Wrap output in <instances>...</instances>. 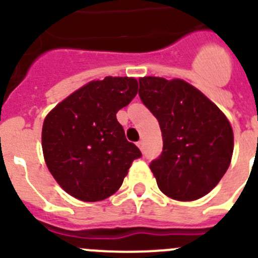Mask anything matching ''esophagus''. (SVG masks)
<instances>
[{"mask_svg": "<svg viewBox=\"0 0 258 258\" xmlns=\"http://www.w3.org/2000/svg\"><path fill=\"white\" fill-rule=\"evenodd\" d=\"M136 145H137V148L140 149V150H141V151H143V150H144V141H143V140H140V141H139V143H137V144H136Z\"/></svg>", "mask_w": 258, "mask_h": 258, "instance_id": "34e87169", "label": "esophagus"}]
</instances>
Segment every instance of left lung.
Returning a JSON list of instances; mask_svg holds the SVG:
<instances>
[{
    "label": "left lung",
    "instance_id": "1",
    "mask_svg": "<svg viewBox=\"0 0 258 258\" xmlns=\"http://www.w3.org/2000/svg\"><path fill=\"white\" fill-rule=\"evenodd\" d=\"M140 98L156 117L163 153L150 164L159 189L177 201L208 195L229 168L234 135L215 103L180 79H139Z\"/></svg>",
    "mask_w": 258,
    "mask_h": 258
}]
</instances>
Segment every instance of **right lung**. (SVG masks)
<instances>
[{
    "label": "right lung",
    "mask_w": 258,
    "mask_h": 258,
    "mask_svg": "<svg viewBox=\"0 0 258 258\" xmlns=\"http://www.w3.org/2000/svg\"><path fill=\"white\" fill-rule=\"evenodd\" d=\"M137 90L135 78L107 76L81 86L45 115L44 162L61 188L75 199L95 202L112 196L141 156L115 115Z\"/></svg>",
    "instance_id": "add662e5"
}]
</instances>
